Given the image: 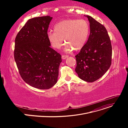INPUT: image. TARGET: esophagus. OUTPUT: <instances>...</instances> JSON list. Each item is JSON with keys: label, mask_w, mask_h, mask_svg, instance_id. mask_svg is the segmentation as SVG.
<instances>
[{"label": "esophagus", "mask_w": 128, "mask_h": 128, "mask_svg": "<svg viewBox=\"0 0 128 128\" xmlns=\"http://www.w3.org/2000/svg\"><path fill=\"white\" fill-rule=\"evenodd\" d=\"M68 56H62V59L63 60H65L66 58H68Z\"/></svg>", "instance_id": "1"}]
</instances>
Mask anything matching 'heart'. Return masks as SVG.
<instances>
[{
	"mask_svg": "<svg viewBox=\"0 0 128 128\" xmlns=\"http://www.w3.org/2000/svg\"><path fill=\"white\" fill-rule=\"evenodd\" d=\"M89 25L84 20L67 19L54 26V32H49L47 37L51 46L60 49L63 44V39L67 44L66 51L82 49L84 46L89 33Z\"/></svg>",
	"mask_w": 128,
	"mask_h": 128,
	"instance_id": "b5f03b06",
	"label": "heart"
}]
</instances>
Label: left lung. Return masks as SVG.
I'll list each match as a JSON object with an SVG mask.
<instances>
[{
  "label": "left lung",
  "instance_id": "left-lung-1",
  "mask_svg": "<svg viewBox=\"0 0 128 128\" xmlns=\"http://www.w3.org/2000/svg\"><path fill=\"white\" fill-rule=\"evenodd\" d=\"M90 23L88 41L75 56V71L84 81L92 82L104 75L112 63V47L105 27L90 16H84Z\"/></svg>",
  "mask_w": 128,
  "mask_h": 128
}]
</instances>
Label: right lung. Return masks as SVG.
Segmentation results:
<instances>
[{"label":"right lung","mask_w":128,"mask_h":128,"mask_svg":"<svg viewBox=\"0 0 128 128\" xmlns=\"http://www.w3.org/2000/svg\"><path fill=\"white\" fill-rule=\"evenodd\" d=\"M52 17L28 20L15 40L14 60L24 81L35 88L48 89L58 81L61 56L52 49L47 32Z\"/></svg>","instance_id":"1"}]
</instances>
